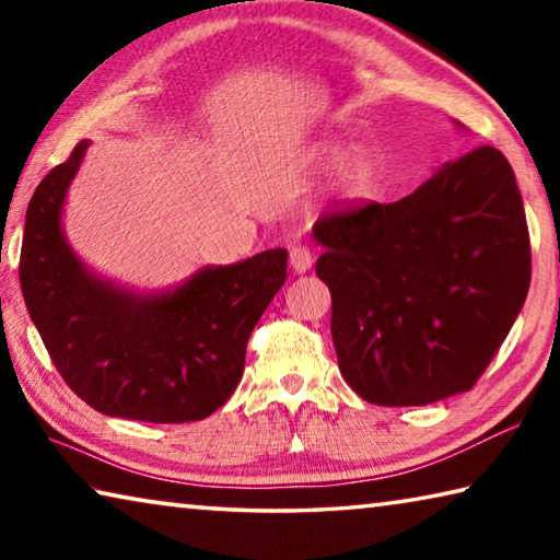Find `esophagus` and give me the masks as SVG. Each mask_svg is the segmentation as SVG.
<instances>
[{
    "instance_id": "1",
    "label": "esophagus",
    "mask_w": 560,
    "mask_h": 560,
    "mask_svg": "<svg viewBox=\"0 0 560 560\" xmlns=\"http://www.w3.org/2000/svg\"><path fill=\"white\" fill-rule=\"evenodd\" d=\"M289 261H291L293 271L301 273V271L311 269V264H314V252H311L308 246H303V244H293L289 249Z\"/></svg>"
}]
</instances>
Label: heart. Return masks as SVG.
Here are the masks:
<instances>
[{
	"instance_id": "b5f03b06",
	"label": "heart",
	"mask_w": 560,
	"mask_h": 560,
	"mask_svg": "<svg viewBox=\"0 0 560 560\" xmlns=\"http://www.w3.org/2000/svg\"><path fill=\"white\" fill-rule=\"evenodd\" d=\"M368 177V163L363 158H348L340 167V185L346 189H358Z\"/></svg>"
}]
</instances>
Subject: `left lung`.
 Instances as JSON below:
<instances>
[{"instance_id":"obj_1","label":"left lung","mask_w":560,"mask_h":560,"mask_svg":"<svg viewBox=\"0 0 560 560\" xmlns=\"http://www.w3.org/2000/svg\"><path fill=\"white\" fill-rule=\"evenodd\" d=\"M330 336L363 400L410 407L471 390L530 283L514 170L485 145L402 200L338 202L314 224Z\"/></svg>"}]
</instances>
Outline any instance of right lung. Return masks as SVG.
I'll list each match as a JSON object with an SVG mask.
<instances>
[{"label":"right lung","instance_id":"add662e5","mask_svg":"<svg viewBox=\"0 0 560 560\" xmlns=\"http://www.w3.org/2000/svg\"><path fill=\"white\" fill-rule=\"evenodd\" d=\"M86 148L81 140L32 195L19 257L26 311L63 383L93 410L158 424L205 420L240 385L246 343L287 281L289 254L210 267L155 299L93 279L59 224Z\"/></svg>","mask_w":560,"mask_h":560}]
</instances>
